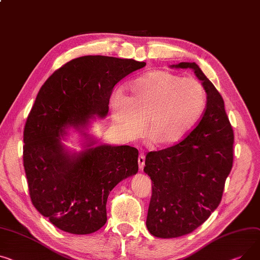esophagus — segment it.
Segmentation results:
<instances>
[{
	"label": "esophagus",
	"instance_id": "34e87169",
	"mask_svg": "<svg viewBox=\"0 0 260 260\" xmlns=\"http://www.w3.org/2000/svg\"><path fill=\"white\" fill-rule=\"evenodd\" d=\"M138 164H139V169L142 170L144 167V164H145V155L143 153H141L139 155V158H138Z\"/></svg>",
	"mask_w": 260,
	"mask_h": 260
}]
</instances>
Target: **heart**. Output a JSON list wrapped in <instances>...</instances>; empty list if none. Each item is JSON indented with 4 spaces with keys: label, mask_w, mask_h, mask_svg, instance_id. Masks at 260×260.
I'll list each match as a JSON object with an SVG mask.
<instances>
[{
    "label": "heart",
    "mask_w": 260,
    "mask_h": 260,
    "mask_svg": "<svg viewBox=\"0 0 260 260\" xmlns=\"http://www.w3.org/2000/svg\"><path fill=\"white\" fill-rule=\"evenodd\" d=\"M206 105L207 94L198 79L155 70L135 80L126 96L117 93L111 114L120 135L128 140L141 136L146 120L148 140L166 148L181 143L197 128Z\"/></svg>",
    "instance_id": "1"
}]
</instances>
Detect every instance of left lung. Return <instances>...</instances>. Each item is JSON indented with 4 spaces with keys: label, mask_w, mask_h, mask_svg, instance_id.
<instances>
[{
    "label": "left lung",
    "mask_w": 260,
    "mask_h": 260,
    "mask_svg": "<svg viewBox=\"0 0 260 260\" xmlns=\"http://www.w3.org/2000/svg\"><path fill=\"white\" fill-rule=\"evenodd\" d=\"M191 69L207 94L206 111L197 128L181 143L146 154L144 172L152 182L146 227L159 238L191 233L220 203L232 169L234 135L223 99L196 62Z\"/></svg>",
    "instance_id": "left-lung-1"
}]
</instances>
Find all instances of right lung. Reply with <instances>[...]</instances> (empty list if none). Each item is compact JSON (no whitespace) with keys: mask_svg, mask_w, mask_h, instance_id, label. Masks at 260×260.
I'll use <instances>...</instances> for the list:
<instances>
[{"mask_svg":"<svg viewBox=\"0 0 260 260\" xmlns=\"http://www.w3.org/2000/svg\"><path fill=\"white\" fill-rule=\"evenodd\" d=\"M144 61L85 55L67 62L41 88L24 131V167L32 204L58 229L91 234L107 222L113 188L138 172V150L100 144L89 133L106 118L117 82ZM74 128L82 149L63 143Z\"/></svg>","mask_w":260,"mask_h":260,"instance_id":"obj_1","label":"right lung"}]
</instances>
